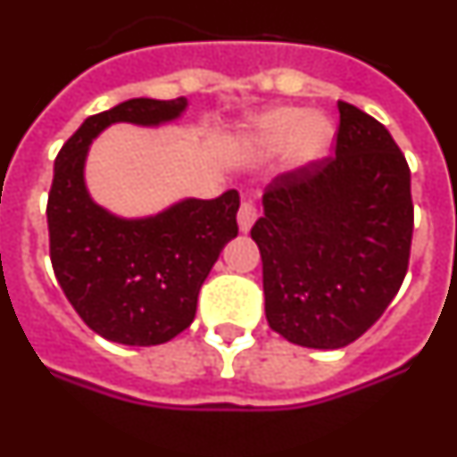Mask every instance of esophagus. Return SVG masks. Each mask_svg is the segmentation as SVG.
<instances>
[{
    "instance_id": "34e87169",
    "label": "esophagus",
    "mask_w": 457,
    "mask_h": 457,
    "mask_svg": "<svg viewBox=\"0 0 457 457\" xmlns=\"http://www.w3.org/2000/svg\"><path fill=\"white\" fill-rule=\"evenodd\" d=\"M256 205L252 201H242L240 205V212H237V226H240L242 233H249L252 231L253 221H256Z\"/></svg>"
}]
</instances>
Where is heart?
Returning a JSON list of instances; mask_svg holds the SVG:
<instances>
[{
	"instance_id": "heart-1",
	"label": "heart",
	"mask_w": 457,
	"mask_h": 457,
	"mask_svg": "<svg viewBox=\"0 0 457 457\" xmlns=\"http://www.w3.org/2000/svg\"><path fill=\"white\" fill-rule=\"evenodd\" d=\"M332 123L320 114H306L297 107H274L247 123L236 141V153L242 160L274 155L286 151L288 167L300 169L313 164L332 144Z\"/></svg>"
}]
</instances>
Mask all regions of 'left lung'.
Returning <instances> with one entry per match:
<instances>
[{
	"mask_svg": "<svg viewBox=\"0 0 457 457\" xmlns=\"http://www.w3.org/2000/svg\"><path fill=\"white\" fill-rule=\"evenodd\" d=\"M337 155L265 187L252 237L265 316L295 345L337 350L385 313L410 261V167L385 125L338 100Z\"/></svg>",
	"mask_w": 457,
	"mask_h": 457,
	"instance_id": "obj_1",
	"label": "left lung"
}]
</instances>
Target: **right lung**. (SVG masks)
I'll use <instances>...</instances> for the list:
<instances>
[{
    "label": "right lung",
    "mask_w": 457,
    "mask_h": 457,
    "mask_svg": "<svg viewBox=\"0 0 457 457\" xmlns=\"http://www.w3.org/2000/svg\"><path fill=\"white\" fill-rule=\"evenodd\" d=\"M187 98H132L88 116L54 160L47 199L56 281L79 318L107 341L160 345L187 329L226 242L237 236L240 196L183 199L148 217H119L91 199L88 146L109 125L157 128L180 119Z\"/></svg>",
    "instance_id": "obj_1"
}]
</instances>
